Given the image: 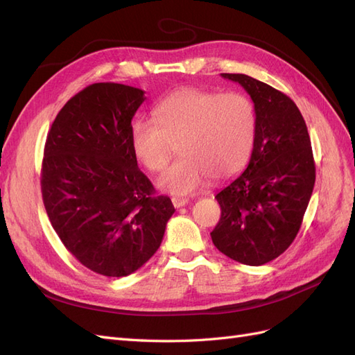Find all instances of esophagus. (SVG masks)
Returning <instances> with one entry per match:
<instances>
[{
  "label": "esophagus",
  "mask_w": 355,
  "mask_h": 355,
  "mask_svg": "<svg viewBox=\"0 0 355 355\" xmlns=\"http://www.w3.org/2000/svg\"><path fill=\"white\" fill-rule=\"evenodd\" d=\"M171 202H173V206H175L176 209H180V207L187 206V204H188V198H179V197H173V198H171Z\"/></svg>",
  "instance_id": "obj_1"
}]
</instances>
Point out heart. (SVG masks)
<instances>
[{
  "label": "heart",
  "instance_id": "b5f03b06",
  "mask_svg": "<svg viewBox=\"0 0 355 355\" xmlns=\"http://www.w3.org/2000/svg\"><path fill=\"white\" fill-rule=\"evenodd\" d=\"M155 120H136L133 154L149 171H163L179 145L182 155L158 179V188L189 196L209 179H230L245 167L256 136V111L241 93L182 89L155 111Z\"/></svg>",
  "mask_w": 355,
  "mask_h": 355
}]
</instances>
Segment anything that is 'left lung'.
Instances as JSON below:
<instances>
[{"label":"left lung","instance_id":"obj_1","mask_svg":"<svg viewBox=\"0 0 355 355\" xmlns=\"http://www.w3.org/2000/svg\"><path fill=\"white\" fill-rule=\"evenodd\" d=\"M222 77L250 94L256 136L249 166L214 197L222 213L210 235L231 259L259 266L286 252L302 225L315 184L313 148L288 96L244 73Z\"/></svg>","mask_w":355,"mask_h":355}]
</instances>
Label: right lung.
Wrapping results in <instances>:
<instances>
[{
	"label": "right lung",
	"instance_id": "right-lung-1",
	"mask_svg": "<svg viewBox=\"0 0 355 355\" xmlns=\"http://www.w3.org/2000/svg\"><path fill=\"white\" fill-rule=\"evenodd\" d=\"M144 90L96 83L51 124L41 167L42 201L68 252L93 272L125 277L151 259L175 213L133 154L132 120Z\"/></svg>",
	"mask_w": 355,
	"mask_h": 355
}]
</instances>
